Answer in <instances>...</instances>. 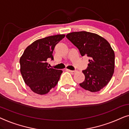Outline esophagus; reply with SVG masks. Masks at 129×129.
<instances>
[{
	"label": "esophagus",
	"mask_w": 129,
	"mask_h": 129,
	"mask_svg": "<svg viewBox=\"0 0 129 129\" xmlns=\"http://www.w3.org/2000/svg\"><path fill=\"white\" fill-rule=\"evenodd\" d=\"M67 71L70 72V73H72V74H74L76 73L77 72V70H74V71H72V70H68V69H67Z\"/></svg>",
	"instance_id": "obj_1"
}]
</instances>
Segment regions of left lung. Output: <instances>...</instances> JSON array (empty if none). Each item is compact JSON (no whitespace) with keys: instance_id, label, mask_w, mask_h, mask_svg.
Instances as JSON below:
<instances>
[{"instance_id":"8db88e82","label":"left lung","mask_w":129,"mask_h":129,"mask_svg":"<svg viewBox=\"0 0 129 129\" xmlns=\"http://www.w3.org/2000/svg\"><path fill=\"white\" fill-rule=\"evenodd\" d=\"M67 38L79 49L82 56L89 58L85 80L80 85L91 92H97L107 85L114 71L115 55L107 40L96 34L80 31L67 34Z\"/></svg>"}]
</instances>
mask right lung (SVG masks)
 Here are the masks:
<instances>
[{
    "label": "right lung",
    "instance_id": "1",
    "mask_svg": "<svg viewBox=\"0 0 129 129\" xmlns=\"http://www.w3.org/2000/svg\"><path fill=\"white\" fill-rule=\"evenodd\" d=\"M64 37L65 35H56L38 39L25 49L20 57V73L26 84L35 93L47 94L58 84L62 71L49 68L47 61L54 60V48Z\"/></svg>",
    "mask_w": 129,
    "mask_h": 129
}]
</instances>
